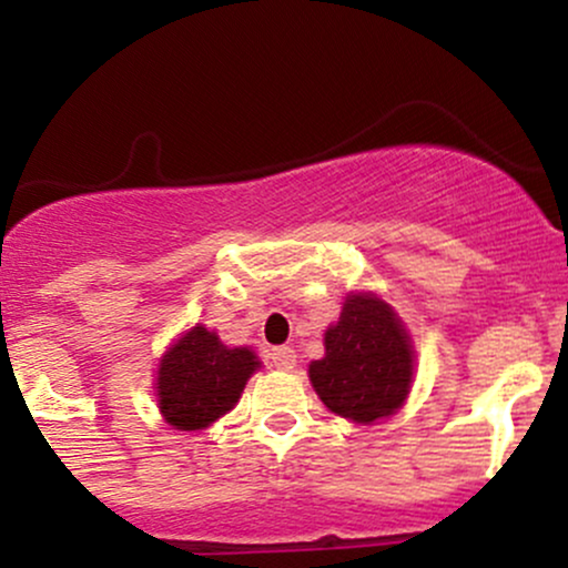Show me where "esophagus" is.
Masks as SVG:
<instances>
[{"mask_svg": "<svg viewBox=\"0 0 568 568\" xmlns=\"http://www.w3.org/2000/svg\"><path fill=\"white\" fill-rule=\"evenodd\" d=\"M272 368L277 371H293L296 368V349L293 347H275L270 352Z\"/></svg>", "mask_w": 568, "mask_h": 568, "instance_id": "esophagus-1", "label": "esophagus"}]
</instances>
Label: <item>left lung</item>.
<instances>
[{
	"label": "left lung",
	"mask_w": 568,
	"mask_h": 568,
	"mask_svg": "<svg viewBox=\"0 0 568 568\" xmlns=\"http://www.w3.org/2000/svg\"><path fill=\"white\" fill-rule=\"evenodd\" d=\"M323 344L325 355L310 363V382L325 408L355 425H374L406 403L414 344L406 323L374 291L347 293Z\"/></svg>",
	"instance_id": "1"
}]
</instances>
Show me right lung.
Here are the masks:
<instances>
[{"label": "right lung", "mask_w": 568, "mask_h": 568, "mask_svg": "<svg viewBox=\"0 0 568 568\" xmlns=\"http://www.w3.org/2000/svg\"><path fill=\"white\" fill-rule=\"evenodd\" d=\"M258 368L251 347H226L216 331L192 325L160 357L154 395L162 419L181 433L211 427L237 406Z\"/></svg>", "instance_id": "add662e5"}]
</instances>
